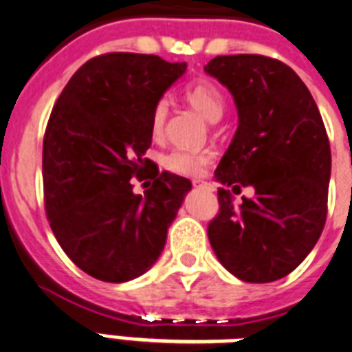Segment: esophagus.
I'll list each match as a JSON object with an SVG mask.
<instances>
[{
    "instance_id": "34e87169",
    "label": "esophagus",
    "mask_w": 352,
    "mask_h": 352,
    "mask_svg": "<svg viewBox=\"0 0 352 352\" xmlns=\"http://www.w3.org/2000/svg\"><path fill=\"white\" fill-rule=\"evenodd\" d=\"M193 186H195V188H206V190H211L210 182L201 181V179H195V181H193Z\"/></svg>"
}]
</instances>
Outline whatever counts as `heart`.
<instances>
[{
    "label": "heart",
    "instance_id": "b5f03b06",
    "mask_svg": "<svg viewBox=\"0 0 352 352\" xmlns=\"http://www.w3.org/2000/svg\"><path fill=\"white\" fill-rule=\"evenodd\" d=\"M186 99L190 101L191 107L211 122L219 121L224 113V96H222L221 88L211 81H197L190 85L186 88ZM168 110H170V102L166 97H162L157 101L153 113H151V130L155 135H159L164 128ZM210 159L211 155L208 151L177 148L164 157V166L179 175H201Z\"/></svg>",
    "mask_w": 352,
    "mask_h": 352
}]
</instances>
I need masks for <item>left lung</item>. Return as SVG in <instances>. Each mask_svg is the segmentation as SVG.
Returning <instances> with one entry per match:
<instances>
[{"instance_id":"8db88e82","label":"left lung","mask_w":352,"mask_h":352,"mask_svg":"<svg viewBox=\"0 0 352 352\" xmlns=\"http://www.w3.org/2000/svg\"><path fill=\"white\" fill-rule=\"evenodd\" d=\"M204 72L235 99L239 128L215 170L221 211L208 226L217 258L236 278L275 282L318 242L327 217L331 148L315 99L293 68L258 54L217 56ZM226 185H253L235 206Z\"/></svg>"}]
</instances>
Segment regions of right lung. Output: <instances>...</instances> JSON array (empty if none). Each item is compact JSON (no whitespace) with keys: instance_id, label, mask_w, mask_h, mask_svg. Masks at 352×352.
I'll return each instance as SVG.
<instances>
[{"instance_id":"obj_1","label":"right lung","mask_w":352,"mask_h":352,"mask_svg":"<svg viewBox=\"0 0 352 352\" xmlns=\"http://www.w3.org/2000/svg\"><path fill=\"white\" fill-rule=\"evenodd\" d=\"M184 72L186 63L159 56L102 54L54 104L43 141L45 210L63 251L94 278L119 284L146 273L191 190L144 157L153 108ZM144 170L154 182L135 196L129 179Z\"/></svg>"}]
</instances>
